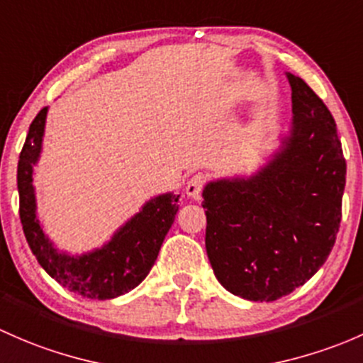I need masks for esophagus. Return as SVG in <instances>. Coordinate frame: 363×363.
Returning <instances> with one entry per match:
<instances>
[{
  "instance_id": "1",
  "label": "esophagus",
  "mask_w": 363,
  "mask_h": 363,
  "mask_svg": "<svg viewBox=\"0 0 363 363\" xmlns=\"http://www.w3.org/2000/svg\"><path fill=\"white\" fill-rule=\"evenodd\" d=\"M204 185H206V177H204L203 173L194 174V177L190 178L189 182H186V189H185L186 196L194 197V199H199V196H201V192H203Z\"/></svg>"
}]
</instances>
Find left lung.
<instances>
[{
    "label": "left lung",
    "mask_w": 363,
    "mask_h": 363,
    "mask_svg": "<svg viewBox=\"0 0 363 363\" xmlns=\"http://www.w3.org/2000/svg\"><path fill=\"white\" fill-rule=\"evenodd\" d=\"M292 85V134L250 180L208 183L206 252L230 294L272 302L304 285L330 255L342 216L346 160L328 108Z\"/></svg>",
    "instance_id": "left-lung-1"
}]
</instances>
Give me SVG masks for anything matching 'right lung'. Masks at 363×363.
<instances>
[{"instance_id":"add662e5","label":"right lung","mask_w":363,"mask_h":363,"mask_svg":"<svg viewBox=\"0 0 363 363\" xmlns=\"http://www.w3.org/2000/svg\"><path fill=\"white\" fill-rule=\"evenodd\" d=\"M47 108L29 125L17 166L18 215L28 245L38 264L59 285L87 298H113L140 285L155 264L167 230L174 222L180 196L164 194L147 203L101 250L78 259L57 253L36 218L33 166L42 148Z\"/></svg>"}]
</instances>
